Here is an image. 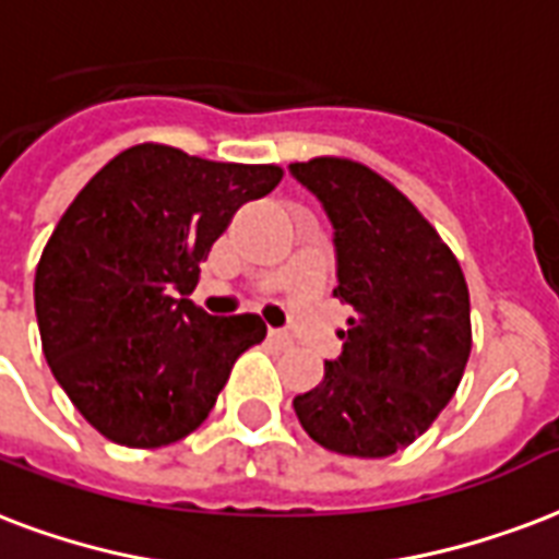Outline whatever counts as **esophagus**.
<instances>
[{
  "instance_id": "1",
  "label": "esophagus",
  "mask_w": 559,
  "mask_h": 559,
  "mask_svg": "<svg viewBox=\"0 0 559 559\" xmlns=\"http://www.w3.org/2000/svg\"><path fill=\"white\" fill-rule=\"evenodd\" d=\"M270 340H272V343H275V346H281V348L293 346V336L284 334L281 328H270Z\"/></svg>"
}]
</instances>
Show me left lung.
I'll use <instances>...</instances> for the list:
<instances>
[{
    "instance_id": "left-lung-1",
    "label": "left lung",
    "mask_w": 559,
    "mask_h": 559,
    "mask_svg": "<svg viewBox=\"0 0 559 559\" xmlns=\"http://www.w3.org/2000/svg\"><path fill=\"white\" fill-rule=\"evenodd\" d=\"M334 225L343 352L293 399L310 440L348 457H390L431 428L468 352V287L457 258L407 195L346 157L289 164Z\"/></svg>"
}]
</instances>
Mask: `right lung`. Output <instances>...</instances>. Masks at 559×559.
Masks as SVG:
<instances>
[{
	"mask_svg": "<svg viewBox=\"0 0 559 559\" xmlns=\"http://www.w3.org/2000/svg\"><path fill=\"white\" fill-rule=\"evenodd\" d=\"M281 176L143 143L67 207L37 263L34 310L55 381L102 437L128 449L185 440L266 336L261 317L216 319L187 296L234 213Z\"/></svg>",
	"mask_w": 559,
	"mask_h": 559,
	"instance_id": "right-lung-1",
	"label": "right lung"
}]
</instances>
